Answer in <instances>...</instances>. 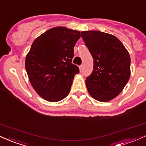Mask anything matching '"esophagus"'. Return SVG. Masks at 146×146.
Instances as JSON below:
<instances>
[{
    "mask_svg": "<svg viewBox=\"0 0 146 146\" xmlns=\"http://www.w3.org/2000/svg\"><path fill=\"white\" fill-rule=\"evenodd\" d=\"M79 70H80V72H82V70H83V65H80Z\"/></svg>",
    "mask_w": 146,
    "mask_h": 146,
    "instance_id": "esophagus-1",
    "label": "esophagus"
}]
</instances>
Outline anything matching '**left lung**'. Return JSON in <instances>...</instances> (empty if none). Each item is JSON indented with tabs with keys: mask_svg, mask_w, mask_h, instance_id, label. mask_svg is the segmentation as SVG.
Returning <instances> with one entry per match:
<instances>
[{
	"mask_svg": "<svg viewBox=\"0 0 146 146\" xmlns=\"http://www.w3.org/2000/svg\"><path fill=\"white\" fill-rule=\"evenodd\" d=\"M81 37L94 59L93 71L86 78L89 94L107 102L121 92L130 76V57L121 42L112 34L83 31Z\"/></svg>",
	"mask_w": 146,
	"mask_h": 146,
	"instance_id": "8db88e82",
	"label": "left lung"
}]
</instances>
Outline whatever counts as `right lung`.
Wrapping results in <instances>:
<instances>
[{
  "instance_id": "1",
  "label": "right lung",
  "mask_w": 146,
  "mask_h": 146,
  "mask_svg": "<svg viewBox=\"0 0 146 146\" xmlns=\"http://www.w3.org/2000/svg\"><path fill=\"white\" fill-rule=\"evenodd\" d=\"M80 37L77 30L56 27L34 40L26 56L25 69L32 87L42 99L57 102L68 95L74 76L79 73L72 60Z\"/></svg>"
}]
</instances>
